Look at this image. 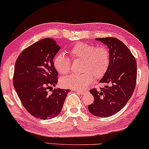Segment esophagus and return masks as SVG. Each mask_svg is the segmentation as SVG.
I'll list each match as a JSON object with an SVG mask.
<instances>
[{
  "mask_svg": "<svg viewBox=\"0 0 149 149\" xmlns=\"http://www.w3.org/2000/svg\"><path fill=\"white\" fill-rule=\"evenodd\" d=\"M76 92H77V93H79V94H84L85 93H86V92H84V91H81V90H76V91H75Z\"/></svg>",
  "mask_w": 149,
  "mask_h": 149,
  "instance_id": "1",
  "label": "esophagus"
}]
</instances>
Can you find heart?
<instances>
[{
  "mask_svg": "<svg viewBox=\"0 0 149 149\" xmlns=\"http://www.w3.org/2000/svg\"><path fill=\"white\" fill-rule=\"evenodd\" d=\"M69 54L74 60H82L83 73L61 78L60 84L65 88L83 90L92 84L94 77H103L109 65V52L104 46L96 47L93 44L79 42L69 50ZM70 64V59L63 53L58 54L54 59V66L60 74H68Z\"/></svg>",
  "mask_w": 149,
  "mask_h": 149,
  "instance_id": "heart-1",
  "label": "heart"
}]
</instances>
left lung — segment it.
<instances>
[{
    "instance_id": "1",
    "label": "left lung",
    "mask_w": 149,
    "mask_h": 149,
    "mask_svg": "<svg viewBox=\"0 0 149 149\" xmlns=\"http://www.w3.org/2000/svg\"><path fill=\"white\" fill-rule=\"evenodd\" d=\"M109 49V65L100 83L105 85L100 90L92 89L94 103L88 105L92 114L111 116L121 110L134 93L136 84L137 63L134 55L120 40L114 38H96Z\"/></svg>"
}]
</instances>
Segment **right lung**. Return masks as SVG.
<instances>
[{
	"label": "right lung",
	"instance_id": "1",
	"mask_svg": "<svg viewBox=\"0 0 149 149\" xmlns=\"http://www.w3.org/2000/svg\"><path fill=\"white\" fill-rule=\"evenodd\" d=\"M59 50L55 40L44 38L24 49L15 63L13 81L17 94L25 109L42 120L59 114L70 91L52 87L57 84L53 59Z\"/></svg>",
	"mask_w": 149,
	"mask_h": 149
}]
</instances>
